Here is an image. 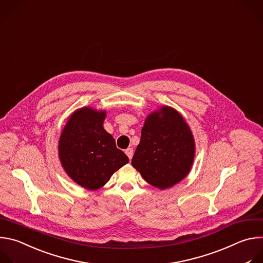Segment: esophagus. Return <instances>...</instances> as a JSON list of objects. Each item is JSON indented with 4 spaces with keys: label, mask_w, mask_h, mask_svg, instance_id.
Returning a JSON list of instances; mask_svg holds the SVG:
<instances>
[{
    "label": "esophagus",
    "mask_w": 263,
    "mask_h": 263,
    "mask_svg": "<svg viewBox=\"0 0 263 263\" xmlns=\"http://www.w3.org/2000/svg\"><path fill=\"white\" fill-rule=\"evenodd\" d=\"M125 153H126V155L128 156V159L132 160V157H133V155H134V149H133V148H127V149L125 150Z\"/></svg>",
    "instance_id": "34e87169"
}]
</instances>
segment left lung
Masks as SVG:
<instances>
[{
  "instance_id": "1",
  "label": "left lung",
  "mask_w": 263,
  "mask_h": 263,
  "mask_svg": "<svg viewBox=\"0 0 263 263\" xmlns=\"http://www.w3.org/2000/svg\"><path fill=\"white\" fill-rule=\"evenodd\" d=\"M194 156L190 127L178 112L163 107L145 120L132 165L148 183L165 190L187 175Z\"/></svg>"
}]
</instances>
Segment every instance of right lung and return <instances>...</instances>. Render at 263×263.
Returning a JSON list of instances; mask_svg holds the SVG:
<instances>
[{
	"instance_id": "obj_1",
	"label": "right lung",
	"mask_w": 263,
	"mask_h": 263,
	"mask_svg": "<svg viewBox=\"0 0 263 263\" xmlns=\"http://www.w3.org/2000/svg\"><path fill=\"white\" fill-rule=\"evenodd\" d=\"M106 112L90 108L76 111L65 125L59 141V156L68 176L81 186L97 190L113 173L128 163L114 138L102 124Z\"/></svg>"
}]
</instances>
